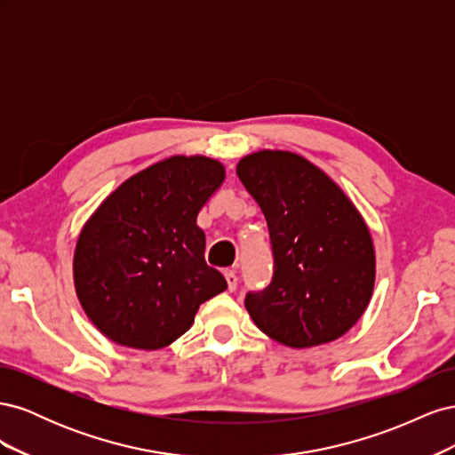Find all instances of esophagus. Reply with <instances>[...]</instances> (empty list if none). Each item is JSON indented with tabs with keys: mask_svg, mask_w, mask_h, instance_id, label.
Instances as JSON below:
<instances>
[{
	"mask_svg": "<svg viewBox=\"0 0 455 455\" xmlns=\"http://www.w3.org/2000/svg\"><path fill=\"white\" fill-rule=\"evenodd\" d=\"M224 275H226V281H228V288L233 292L237 288V275L233 269H228Z\"/></svg>",
	"mask_w": 455,
	"mask_h": 455,
	"instance_id": "1",
	"label": "esophagus"
}]
</instances>
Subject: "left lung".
<instances>
[{"label": "left lung", "mask_w": 455, "mask_h": 455, "mask_svg": "<svg viewBox=\"0 0 455 455\" xmlns=\"http://www.w3.org/2000/svg\"><path fill=\"white\" fill-rule=\"evenodd\" d=\"M237 176L266 216L273 251L269 286L244 298L254 324L294 349L341 338L374 292L364 218L332 178L292 151H254Z\"/></svg>", "instance_id": "left-lung-1"}]
</instances>
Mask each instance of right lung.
Returning <instances> with one entry per match:
<instances>
[{"instance_id": "add662e5", "label": "right lung", "mask_w": 455, "mask_h": 455, "mask_svg": "<svg viewBox=\"0 0 455 455\" xmlns=\"http://www.w3.org/2000/svg\"><path fill=\"white\" fill-rule=\"evenodd\" d=\"M226 178L204 156H172L132 174L76 243L74 284L91 323L117 346L156 351L186 334L228 283L204 261L197 214Z\"/></svg>"}]
</instances>
